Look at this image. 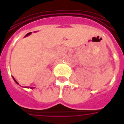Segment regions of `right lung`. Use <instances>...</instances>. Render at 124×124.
Masks as SVG:
<instances>
[{
  "label": "right lung",
  "instance_id": "1",
  "mask_svg": "<svg viewBox=\"0 0 124 124\" xmlns=\"http://www.w3.org/2000/svg\"><path fill=\"white\" fill-rule=\"evenodd\" d=\"M13 79H14V80H15V82H16V84H18V82H16V80H15V78H13ZM31 88H33V87H31Z\"/></svg>",
  "mask_w": 124,
  "mask_h": 124
}]
</instances>
